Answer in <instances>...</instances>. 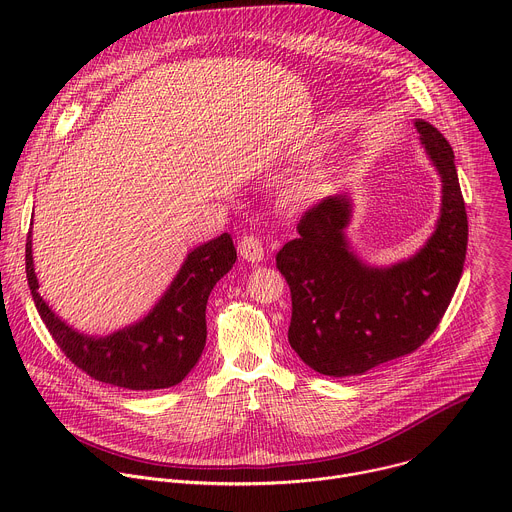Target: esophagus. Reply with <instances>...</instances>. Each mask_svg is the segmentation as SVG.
<instances>
[{"label": "esophagus", "instance_id": "1", "mask_svg": "<svg viewBox=\"0 0 512 512\" xmlns=\"http://www.w3.org/2000/svg\"><path fill=\"white\" fill-rule=\"evenodd\" d=\"M239 255L245 259V261H249V263H259V261H263V245H261V241L257 239V237H253V235H245V237H241V241H239Z\"/></svg>", "mask_w": 512, "mask_h": 512}]
</instances>
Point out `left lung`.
Wrapping results in <instances>:
<instances>
[{"instance_id": "obj_1", "label": "left lung", "mask_w": 512, "mask_h": 512, "mask_svg": "<svg viewBox=\"0 0 512 512\" xmlns=\"http://www.w3.org/2000/svg\"><path fill=\"white\" fill-rule=\"evenodd\" d=\"M421 145L442 178L435 231L409 259L367 265L350 249L348 192L328 196L298 225L275 261L291 291L289 344L320 375L354 377L417 350L444 318L462 277L468 216L448 139L415 119Z\"/></svg>"}]
</instances>
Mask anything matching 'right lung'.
Segmentation results:
<instances>
[{"instance_id":"add662e5","label":"right lung","mask_w":512,"mask_h":512,"mask_svg":"<svg viewBox=\"0 0 512 512\" xmlns=\"http://www.w3.org/2000/svg\"><path fill=\"white\" fill-rule=\"evenodd\" d=\"M235 261L233 239L223 233L188 253L148 316L109 336H89L60 320L40 296L32 231L26 239V277L32 300L54 342L70 362L95 381L129 391L174 387L194 369L206 344L208 296Z\"/></svg>"}]
</instances>
